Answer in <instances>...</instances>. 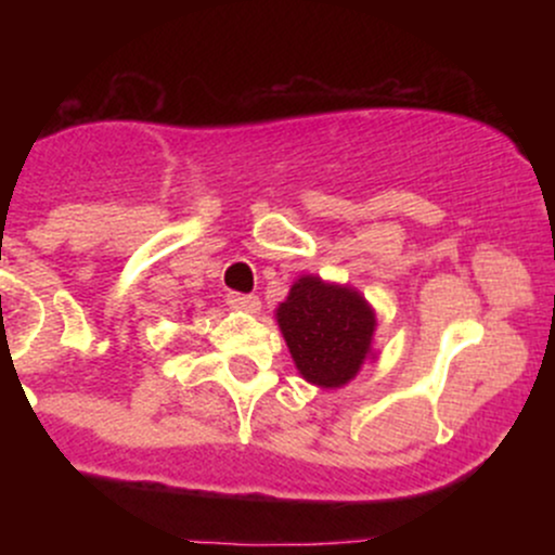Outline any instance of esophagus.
Returning <instances> with one entry per match:
<instances>
[{
	"label": "esophagus",
	"mask_w": 555,
	"mask_h": 555,
	"mask_svg": "<svg viewBox=\"0 0 555 555\" xmlns=\"http://www.w3.org/2000/svg\"><path fill=\"white\" fill-rule=\"evenodd\" d=\"M227 302L237 310H247V313H258L260 299L256 295H242V292H229Z\"/></svg>",
	"instance_id": "esophagus-1"
}]
</instances>
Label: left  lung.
I'll return each mask as SVG.
<instances>
[{"label": "left lung", "instance_id": "left-lung-1", "mask_svg": "<svg viewBox=\"0 0 555 555\" xmlns=\"http://www.w3.org/2000/svg\"><path fill=\"white\" fill-rule=\"evenodd\" d=\"M276 318L297 371L315 386H344L371 354L375 315L349 286L302 276L279 305Z\"/></svg>", "mask_w": 555, "mask_h": 555}]
</instances>
